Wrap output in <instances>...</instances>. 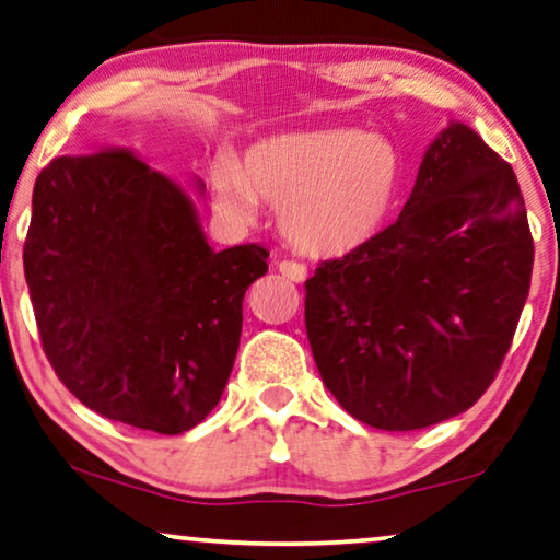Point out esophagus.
<instances>
[{
    "mask_svg": "<svg viewBox=\"0 0 560 560\" xmlns=\"http://www.w3.org/2000/svg\"><path fill=\"white\" fill-rule=\"evenodd\" d=\"M277 269L283 273V277L291 279V281H296V283L306 281V277H308V271H306L304 264L287 261V258H283V261H277Z\"/></svg>",
    "mask_w": 560,
    "mask_h": 560,
    "instance_id": "34e87169",
    "label": "esophagus"
}]
</instances>
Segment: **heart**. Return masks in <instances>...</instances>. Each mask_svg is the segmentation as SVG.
I'll list each match as a JSON object with an SVG mask.
<instances>
[{
  "label": "heart",
  "instance_id": "1",
  "mask_svg": "<svg viewBox=\"0 0 560 560\" xmlns=\"http://www.w3.org/2000/svg\"><path fill=\"white\" fill-rule=\"evenodd\" d=\"M211 186L229 219L254 221L261 200L277 206L291 248L341 258L385 229L402 186V161L389 140L357 128L279 132L246 148L241 163L215 155Z\"/></svg>",
  "mask_w": 560,
  "mask_h": 560
}]
</instances>
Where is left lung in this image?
<instances>
[{
    "label": "left lung",
    "mask_w": 560,
    "mask_h": 560,
    "mask_svg": "<svg viewBox=\"0 0 560 560\" xmlns=\"http://www.w3.org/2000/svg\"><path fill=\"white\" fill-rule=\"evenodd\" d=\"M530 271L513 168L450 120L399 219L306 281V337L324 385L349 415L389 432L470 410L511 347Z\"/></svg>",
    "instance_id": "1"
}]
</instances>
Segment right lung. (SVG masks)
I'll list each match as a JSON object with an SVG mask.
<instances>
[{
  "instance_id": "right-lung-1",
  "label": "right lung",
  "mask_w": 560,
  "mask_h": 560,
  "mask_svg": "<svg viewBox=\"0 0 560 560\" xmlns=\"http://www.w3.org/2000/svg\"><path fill=\"white\" fill-rule=\"evenodd\" d=\"M206 196L203 180H194ZM261 246L213 252L194 198L128 148L37 175L24 279L62 385L107 420L180 435L219 405Z\"/></svg>"
}]
</instances>
